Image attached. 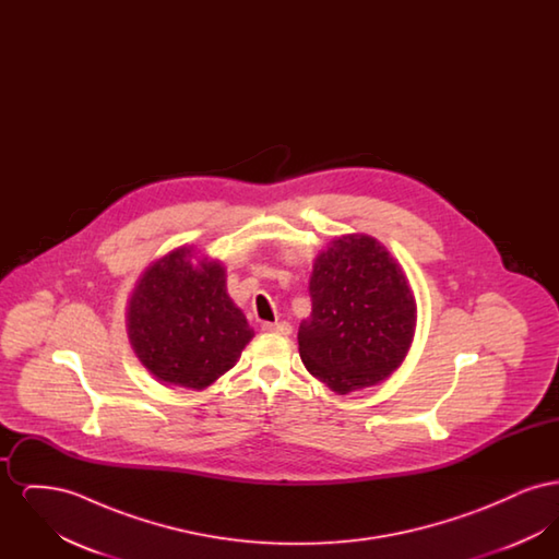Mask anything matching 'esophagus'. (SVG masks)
I'll return each instance as SVG.
<instances>
[{
	"mask_svg": "<svg viewBox=\"0 0 559 559\" xmlns=\"http://www.w3.org/2000/svg\"><path fill=\"white\" fill-rule=\"evenodd\" d=\"M262 331L266 333H276V335H292V324L289 322H264Z\"/></svg>",
	"mask_w": 559,
	"mask_h": 559,
	"instance_id": "obj_1",
	"label": "esophagus"
}]
</instances>
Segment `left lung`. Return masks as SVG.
Masks as SVG:
<instances>
[{
	"instance_id": "left-lung-1",
	"label": "left lung",
	"mask_w": 559,
	"mask_h": 559,
	"mask_svg": "<svg viewBox=\"0 0 559 559\" xmlns=\"http://www.w3.org/2000/svg\"><path fill=\"white\" fill-rule=\"evenodd\" d=\"M312 314L297 342L306 369L335 394L371 388L399 369L417 306L390 251L369 235H344L314 260Z\"/></svg>"
}]
</instances>
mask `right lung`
<instances>
[{
    "label": "right lung",
    "mask_w": 559,
    "mask_h": 559,
    "mask_svg": "<svg viewBox=\"0 0 559 559\" xmlns=\"http://www.w3.org/2000/svg\"><path fill=\"white\" fill-rule=\"evenodd\" d=\"M192 258L190 247H178L144 270L130 297L128 335L157 381L203 390L237 365L253 329L226 293L224 266Z\"/></svg>",
    "instance_id": "1"
}]
</instances>
